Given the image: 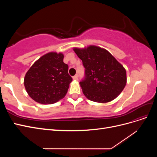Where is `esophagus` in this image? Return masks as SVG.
Masks as SVG:
<instances>
[{
	"mask_svg": "<svg viewBox=\"0 0 157 157\" xmlns=\"http://www.w3.org/2000/svg\"><path fill=\"white\" fill-rule=\"evenodd\" d=\"M73 80H78V75H76L73 76Z\"/></svg>",
	"mask_w": 157,
	"mask_h": 157,
	"instance_id": "34e87169",
	"label": "esophagus"
}]
</instances>
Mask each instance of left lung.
Listing matches in <instances>:
<instances>
[{"instance_id": "obj_1", "label": "left lung", "mask_w": 157, "mask_h": 157, "mask_svg": "<svg viewBox=\"0 0 157 157\" xmlns=\"http://www.w3.org/2000/svg\"><path fill=\"white\" fill-rule=\"evenodd\" d=\"M74 51L85 68L84 77L80 82L84 96L99 103L115 99L126 84L123 66L107 50L98 46L74 48Z\"/></svg>"}]
</instances>
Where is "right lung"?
I'll list each match as a JSON object with an SVG mask.
<instances>
[{
  "label": "right lung",
  "mask_w": 157,
  "mask_h": 157,
  "mask_svg": "<svg viewBox=\"0 0 157 157\" xmlns=\"http://www.w3.org/2000/svg\"><path fill=\"white\" fill-rule=\"evenodd\" d=\"M63 55L50 52L42 56L27 71L24 85L29 96L42 104H52L65 97L73 80Z\"/></svg>",
  "instance_id": "add662e5"
}]
</instances>
